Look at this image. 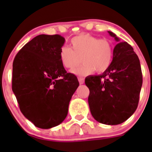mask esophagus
<instances>
[{
	"label": "esophagus",
	"mask_w": 152,
	"mask_h": 152,
	"mask_svg": "<svg viewBox=\"0 0 152 152\" xmlns=\"http://www.w3.org/2000/svg\"><path fill=\"white\" fill-rule=\"evenodd\" d=\"M78 80L80 84H83L84 83V79L83 77H78Z\"/></svg>",
	"instance_id": "34e87169"
}]
</instances>
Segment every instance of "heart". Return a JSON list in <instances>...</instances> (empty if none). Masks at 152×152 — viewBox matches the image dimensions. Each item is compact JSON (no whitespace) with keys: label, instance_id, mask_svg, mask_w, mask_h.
I'll list each match as a JSON object with an SVG mask.
<instances>
[{"label":"heart","instance_id":"b5f03b06","mask_svg":"<svg viewBox=\"0 0 152 152\" xmlns=\"http://www.w3.org/2000/svg\"><path fill=\"white\" fill-rule=\"evenodd\" d=\"M72 49L61 47L59 59L64 68L72 69L77 66L81 57L82 66L72 71L75 75H88L94 70L102 73L110 66L113 57V45L108 39H99L88 34H80L71 40Z\"/></svg>","mask_w":152,"mask_h":152}]
</instances>
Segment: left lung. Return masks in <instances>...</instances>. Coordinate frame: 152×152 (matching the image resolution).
Instances as JSON below:
<instances>
[{"label": "left lung", "mask_w": 152, "mask_h": 152, "mask_svg": "<svg viewBox=\"0 0 152 152\" xmlns=\"http://www.w3.org/2000/svg\"><path fill=\"white\" fill-rule=\"evenodd\" d=\"M108 33L117 42L112 63L102 75L86 77L85 84L90 90L88 104L93 117L103 124L118 125L136 110L142 74L133 48L113 32Z\"/></svg>", "instance_id": "obj_1"}]
</instances>
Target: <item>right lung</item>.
<instances>
[{
    "label": "right lung",
    "mask_w": 152,
    "mask_h": 152,
    "mask_svg": "<svg viewBox=\"0 0 152 152\" xmlns=\"http://www.w3.org/2000/svg\"><path fill=\"white\" fill-rule=\"evenodd\" d=\"M65 39L42 34L23 47L13 62L12 90L23 116L40 129L62 123L78 88L77 77L67 73L59 59Z\"/></svg>",
    "instance_id": "right-lung-1"
}]
</instances>
